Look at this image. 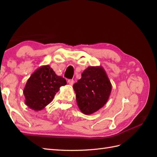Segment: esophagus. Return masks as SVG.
Returning a JSON list of instances; mask_svg holds the SVG:
<instances>
[{"instance_id": "34e87169", "label": "esophagus", "mask_w": 157, "mask_h": 157, "mask_svg": "<svg viewBox=\"0 0 157 157\" xmlns=\"http://www.w3.org/2000/svg\"><path fill=\"white\" fill-rule=\"evenodd\" d=\"M68 84L70 86H72L73 84H74V81H73V79H69V80H68Z\"/></svg>"}]
</instances>
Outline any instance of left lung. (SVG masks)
<instances>
[{"mask_svg": "<svg viewBox=\"0 0 157 157\" xmlns=\"http://www.w3.org/2000/svg\"><path fill=\"white\" fill-rule=\"evenodd\" d=\"M77 104L85 115H91L104 106L111 94L112 85L104 68L88 67L73 86Z\"/></svg>", "mask_w": 157, "mask_h": 157, "instance_id": "1", "label": "left lung"}]
</instances>
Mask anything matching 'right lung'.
Returning <instances> with one entry per match:
<instances>
[{
  "label": "right lung",
  "mask_w": 157,
  "mask_h": 157,
  "mask_svg": "<svg viewBox=\"0 0 157 157\" xmlns=\"http://www.w3.org/2000/svg\"><path fill=\"white\" fill-rule=\"evenodd\" d=\"M66 84V79L56 75L50 65L40 67L29 77L23 89L25 105L34 111H41L51 103L60 87Z\"/></svg>",
  "instance_id": "right-lung-1"
}]
</instances>
